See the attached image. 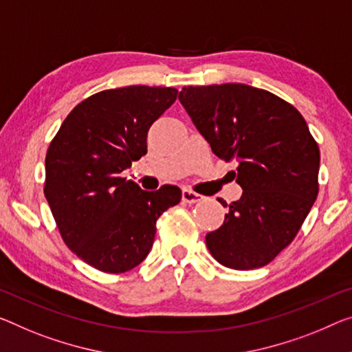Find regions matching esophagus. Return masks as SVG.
<instances>
[{
  "instance_id": "esophagus-1",
  "label": "esophagus",
  "mask_w": 352,
  "mask_h": 352,
  "mask_svg": "<svg viewBox=\"0 0 352 352\" xmlns=\"http://www.w3.org/2000/svg\"><path fill=\"white\" fill-rule=\"evenodd\" d=\"M201 199H203L201 195H198V193H195L192 190H188V188H184V190H182V201L184 203L195 204V203L201 201Z\"/></svg>"
}]
</instances>
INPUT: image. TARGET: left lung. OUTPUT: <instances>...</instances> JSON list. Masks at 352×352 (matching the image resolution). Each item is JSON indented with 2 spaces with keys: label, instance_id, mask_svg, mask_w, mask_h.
Listing matches in <instances>:
<instances>
[{
  "label": "left lung",
  "instance_id": "left-lung-1",
  "mask_svg": "<svg viewBox=\"0 0 352 352\" xmlns=\"http://www.w3.org/2000/svg\"><path fill=\"white\" fill-rule=\"evenodd\" d=\"M179 100L212 153L236 162L242 187L223 225L206 234L210 255L230 269L266 266L293 242L318 197V143L300 113L266 89L184 86Z\"/></svg>",
  "mask_w": 352,
  "mask_h": 352
}]
</instances>
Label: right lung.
I'll list each match as a JSON object with an SVG mask.
<instances>
[{"mask_svg": "<svg viewBox=\"0 0 352 352\" xmlns=\"http://www.w3.org/2000/svg\"><path fill=\"white\" fill-rule=\"evenodd\" d=\"M176 97V88L160 86L100 91L69 113L48 146L44 193L59 234L97 270L137 267L154 244L155 221L181 201L179 187L146 192L122 177Z\"/></svg>", "mask_w": 352, "mask_h": 352, "instance_id": "obj_1", "label": "right lung"}]
</instances>
